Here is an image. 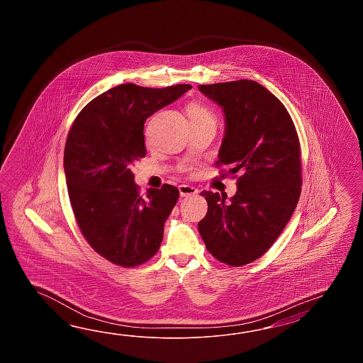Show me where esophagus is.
<instances>
[{
  "mask_svg": "<svg viewBox=\"0 0 363 363\" xmlns=\"http://www.w3.org/2000/svg\"><path fill=\"white\" fill-rule=\"evenodd\" d=\"M179 193L182 197H189V196H194L199 193V189L194 188L192 185L182 184L179 185Z\"/></svg>",
  "mask_w": 363,
  "mask_h": 363,
  "instance_id": "obj_1",
  "label": "esophagus"
}]
</instances>
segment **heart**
Instances as JSON below:
<instances>
[{
	"instance_id": "b5f03b06",
	"label": "heart",
	"mask_w": 363,
	"mask_h": 363,
	"mask_svg": "<svg viewBox=\"0 0 363 363\" xmlns=\"http://www.w3.org/2000/svg\"><path fill=\"white\" fill-rule=\"evenodd\" d=\"M188 114L191 116V119H199V118H205V116H211L206 108H203L197 102H192L188 106Z\"/></svg>"
}]
</instances>
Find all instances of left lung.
<instances>
[{"label":"left lung","instance_id":"8db88e82","mask_svg":"<svg viewBox=\"0 0 363 363\" xmlns=\"http://www.w3.org/2000/svg\"><path fill=\"white\" fill-rule=\"evenodd\" d=\"M199 89L225 116L216 166H228L238 178V192L230 202L225 194L201 192L208 213L199 232L210 255L239 267L262 257L294 214L302 185L300 140L286 106L255 80Z\"/></svg>","mask_w":363,"mask_h":363}]
</instances>
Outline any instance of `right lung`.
<instances>
[{
	"label": "right lung",
	"instance_id": "add662e5",
	"mask_svg": "<svg viewBox=\"0 0 363 363\" xmlns=\"http://www.w3.org/2000/svg\"><path fill=\"white\" fill-rule=\"evenodd\" d=\"M191 88L118 85L86 104L69 128L63 167L71 208L88 244L114 264H143L162 242L178 188L163 184L143 197L131 167L147 155L145 121Z\"/></svg>",
	"mask_w": 363,
	"mask_h": 363
}]
</instances>
